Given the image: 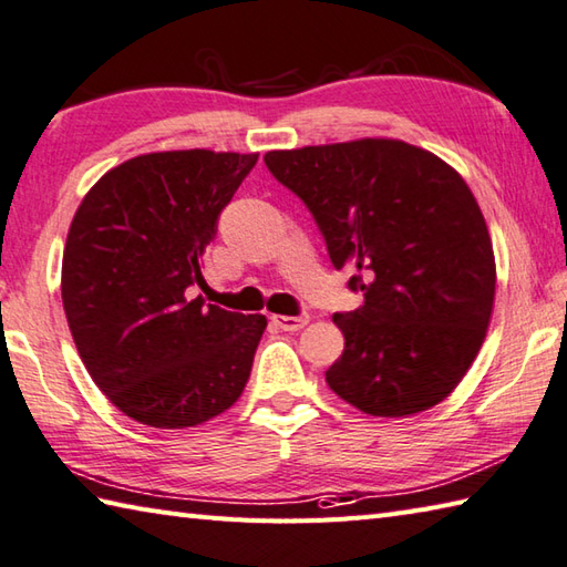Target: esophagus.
Segmentation results:
<instances>
[{"label": "esophagus", "mask_w": 567, "mask_h": 567, "mask_svg": "<svg viewBox=\"0 0 567 567\" xmlns=\"http://www.w3.org/2000/svg\"><path fill=\"white\" fill-rule=\"evenodd\" d=\"M274 326H279L286 332H298L308 326V316H271Z\"/></svg>", "instance_id": "1"}]
</instances>
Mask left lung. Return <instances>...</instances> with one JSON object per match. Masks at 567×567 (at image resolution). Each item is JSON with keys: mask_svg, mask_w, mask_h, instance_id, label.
I'll list each match as a JSON object with an SVG mask.
<instances>
[{"mask_svg": "<svg viewBox=\"0 0 567 567\" xmlns=\"http://www.w3.org/2000/svg\"><path fill=\"white\" fill-rule=\"evenodd\" d=\"M313 213L334 269L364 303L332 320L344 350L328 386L381 419L453 394L489 328L496 288L487 223L443 158L399 138H354L264 156Z\"/></svg>", "mask_w": 567, "mask_h": 567, "instance_id": "8db88e82", "label": "left lung"}]
</instances>
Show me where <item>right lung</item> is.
Masks as SVG:
<instances>
[{"instance_id": "right-lung-1", "label": "right lung", "mask_w": 567, "mask_h": 567, "mask_svg": "<svg viewBox=\"0 0 567 567\" xmlns=\"http://www.w3.org/2000/svg\"><path fill=\"white\" fill-rule=\"evenodd\" d=\"M259 154L156 152L107 171L68 229L61 293L87 374L124 415L190 429L241 396L264 316L193 296L217 217Z\"/></svg>"}]
</instances>
